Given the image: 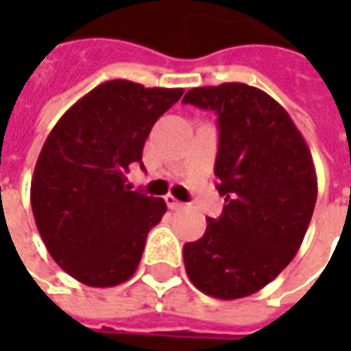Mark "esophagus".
I'll list each match as a JSON object with an SVG mask.
<instances>
[{
    "instance_id": "esophagus-1",
    "label": "esophagus",
    "mask_w": 351,
    "mask_h": 351,
    "mask_svg": "<svg viewBox=\"0 0 351 351\" xmlns=\"http://www.w3.org/2000/svg\"><path fill=\"white\" fill-rule=\"evenodd\" d=\"M166 203H168L169 209H183L182 201H178L173 195H166Z\"/></svg>"
}]
</instances>
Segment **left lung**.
<instances>
[{
    "label": "left lung",
    "mask_w": 351,
    "mask_h": 351,
    "mask_svg": "<svg viewBox=\"0 0 351 351\" xmlns=\"http://www.w3.org/2000/svg\"><path fill=\"white\" fill-rule=\"evenodd\" d=\"M183 103L217 113V189L223 215L183 246L187 276L217 299H242L295 258L317 203V173L303 134L265 91L246 84L189 89Z\"/></svg>",
    "instance_id": "1"
}]
</instances>
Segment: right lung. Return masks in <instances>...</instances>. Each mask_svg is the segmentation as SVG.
<instances>
[{"instance_id": "right-lung-1", "label": "right lung", "mask_w": 351, "mask_h": 351, "mask_svg": "<svg viewBox=\"0 0 351 351\" xmlns=\"http://www.w3.org/2000/svg\"><path fill=\"white\" fill-rule=\"evenodd\" d=\"M182 88L105 82L74 103L50 130L31 182L34 223L52 260L89 287H113L136 271L166 201L132 191L154 123Z\"/></svg>"}]
</instances>
